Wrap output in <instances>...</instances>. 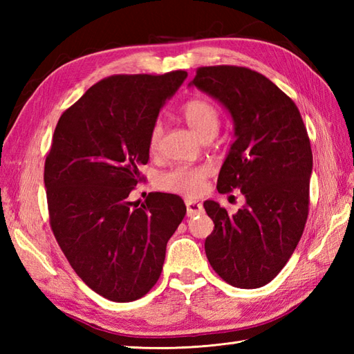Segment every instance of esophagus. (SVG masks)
Segmentation results:
<instances>
[{"mask_svg":"<svg viewBox=\"0 0 354 354\" xmlns=\"http://www.w3.org/2000/svg\"><path fill=\"white\" fill-rule=\"evenodd\" d=\"M185 207H187V216L193 217L204 213V207H202L201 202L193 201V199H187L185 201Z\"/></svg>","mask_w":354,"mask_h":354,"instance_id":"34e87169","label":"esophagus"}]
</instances>
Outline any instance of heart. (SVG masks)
<instances>
[{"label": "heart", "instance_id": "obj_1", "mask_svg": "<svg viewBox=\"0 0 354 354\" xmlns=\"http://www.w3.org/2000/svg\"><path fill=\"white\" fill-rule=\"evenodd\" d=\"M183 115L201 140H212L221 124V112L208 99H192L183 106ZM162 137L161 122H155L149 133V147L155 150ZM209 169L205 165H178L165 171L160 178V187L165 192L194 196L204 190Z\"/></svg>", "mask_w": 354, "mask_h": 354}]
</instances>
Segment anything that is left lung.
<instances>
[{
  "mask_svg": "<svg viewBox=\"0 0 354 354\" xmlns=\"http://www.w3.org/2000/svg\"><path fill=\"white\" fill-rule=\"evenodd\" d=\"M190 85L222 103L234 123V142L217 178V192L239 189L246 204L230 214L214 201L205 239L209 265L240 289L272 281L303 236L309 214L310 140L290 97L245 66H201Z\"/></svg>",
  "mask_w": 354,
  "mask_h": 354,
  "instance_id": "1",
  "label": "left lung"
}]
</instances>
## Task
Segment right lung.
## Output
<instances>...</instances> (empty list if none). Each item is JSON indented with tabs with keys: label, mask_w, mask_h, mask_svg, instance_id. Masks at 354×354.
Segmentation results:
<instances>
[{
	"label": "right lung",
	"mask_w": 354,
	"mask_h": 354,
	"mask_svg": "<svg viewBox=\"0 0 354 354\" xmlns=\"http://www.w3.org/2000/svg\"><path fill=\"white\" fill-rule=\"evenodd\" d=\"M187 77L120 74L97 82L61 115L45 160L50 225L84 283L115 303L135 301L161 275L165 246L187 213L170 193H129L149 161V133Z\"/></svg>",
	"instance_id": "right-lung-1"
}]
</instances>
